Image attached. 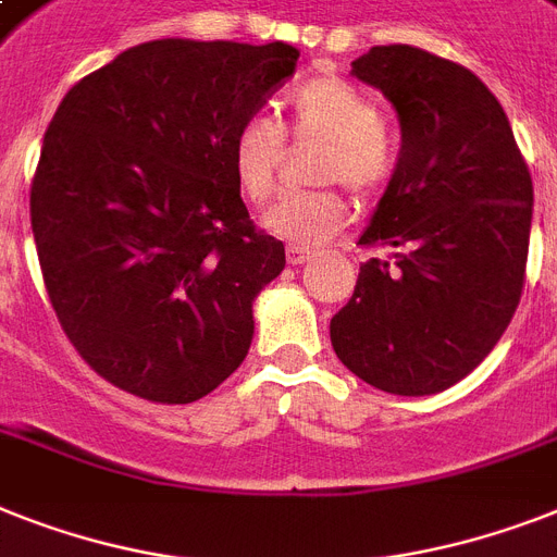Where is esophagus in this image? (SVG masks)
I'll list each match as a JSON object with an SVG mask.
<instances>
[{
  "mask_svg": "<svg viewBox=\"0 0 557 557\" xmlns=\"http://www.w3.org/2000/svg\"><path fill=\"white\" fill-rule=\"evenodd\" d=\"M286 257H288V263H292V265H302V263H309V260H311V251H309V248H302V246H288Z\"/></svg>",
  "mask_w": 557,
  "mask_h": 557,
  "instance_id": "obj_1",
  "label": "esophagus"
}]
</instances>
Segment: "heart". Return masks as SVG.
Listing matches in <instances>:
<instances>
[{"mask_svg": "<svg viewBox=\"0 0 557 557\" xmlns=\"http://www.w3.org/2000/svg\"><path fill=\"white\" fill-rule=\"evenodd\" d=\"M294 139H320V183H343L355 191H374L388 176V146L381 108L337 76H314L294 90L288 102ZM283 134L269 116L239 122L228 143L234 183L251 202L269 200L283 165ZM349 223V202L334 188L283 194L263 214V228L292 246H320Z\"/></svg>", "mask_w": 557, "mask_h": 557, "instance_id": "b5f03b06", "label": "heart"}]
</instances>
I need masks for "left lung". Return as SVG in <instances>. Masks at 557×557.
<instances>
[{"instance_id": "8db88e82", "label": "left lung", "mask_w": 557, "mask_h": 557, "mask_svg": "<svg viewBox=\"0 0 557 557\" xmlns=\"http://www.w3.org/2000/svg\"><path fill=\"white\" fill-rule=\"evenodd\" d=\"M351 76L392 102L400 157L332 318L341 363L388 395L423 397L463 381L512 320L527 274L532 176L504 108L469 67L411 45H377Z\"/></svg>"}]
</instances>
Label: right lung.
<instances>
[{
	"label": "right lung",
	"mask_w": 557,
	"mask_h": 557,
	"mask_svg": "<svg viewBox=\"0 0 557 557\" xmlns=\"http://www.w3.org/2000/svg\"><path fill=\"white\" fill-rule=\"evenodd\" d=\"M297 57L286 42L134 45L67 90L45 131L30 185L45 288L122 392L194 404L246 360L251 302L286 248L248 220L228 143Z\"/></svg>",
	"instance_id": "obj_1"
}]
</instances>
